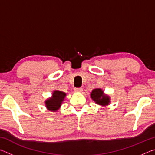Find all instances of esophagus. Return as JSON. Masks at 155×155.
Instances as JSON below:
<instances>
[{
  "label": "esophagus",
  "instance_id": "1",
  "mask_svg": "<svg viewBox=\"0 0 155 155\" xmlns=\"http://www.w3.org/2000/svg\"><path fill=\"white\" fill-rule=\"evenodd\" d=\"M83 91V89L81 87H76L74 88L75 92H81Z\"/></svg>",
  "mask_w": 155,
  "mask_h": 155
}]
</instances>
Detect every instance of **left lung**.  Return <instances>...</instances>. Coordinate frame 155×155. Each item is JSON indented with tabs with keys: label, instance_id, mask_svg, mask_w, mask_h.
<instances>
[{
	"label": "left lung",
	"instance_id": "obj_1",
	"mask_svg": "<svg viewBox=\"0 0 155 155\" xmlns=\"http://www.w3.org/2000/svg\"><path fill=\"white\" fill-rule=\"evenodd\" d=\"M91 98L96 104L102 106L108 105L110 103L109 96L104 94V91L100 88L94 89L91 92Z\"/></svg>",
	"mask_w": 155,
	"mask_h": 155
}]
</instances>
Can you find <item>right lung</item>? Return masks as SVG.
<instances>
[{
  "label": "right lung",
  "instance_id": "obj_1",
  "mask_svg": "<svg viewBox=\"0 0 155 155\" xmlns=\"http://www.w3.org/2000/svg\"><path fill=\"white\" fill-rule=\"evenodd\" d=\"M65 96H66V94L65 92L59 90L54 91L51 98H49L45 101L46 108L51 111H58Z\"/></svg>",
  "mask_w": 155,
  "mask_h": 155
}]
</instances>
